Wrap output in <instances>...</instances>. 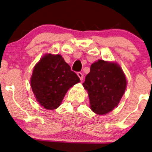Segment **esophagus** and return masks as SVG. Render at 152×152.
<instances>
[{"mask_svg": "<svg viewBox=\"0 0 152 152\" xmlns=\"http://www.w3.org/2000/svg\"><path fill=\"white\" fill-rule=\"evenodd\" d=\"M77 75H78V77H79V78H80V80H83V73H81V72H78L77 73Z\"/></svg>", "mask_w": 152, "mask_h": 152, "instance_id": "1", "label": "esophagus"}]
</instances>
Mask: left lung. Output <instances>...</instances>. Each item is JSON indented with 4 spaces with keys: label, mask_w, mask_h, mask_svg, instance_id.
<instances>
[{
    "label": "left lung",
    "mask_w": 152,
    "mask_h": 152,
    "mask_svg": "<svg viewBox=\"0 0 152 152\" xmlns=\"http://www.w3.org/2000/svg\"><path fill=\"white\" fill-rule=\"evenodd\" d=\"M83 86L88 91L91 109L102 115L118 105L126 90V80L117 64L99 60L91 66Z\"/></svg>",
    "instance_id": "obj_1"
}]
</instances>
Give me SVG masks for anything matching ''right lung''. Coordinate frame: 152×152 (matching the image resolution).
<instances>
[{
	"instance_id": "obj_1",
	"label": "right lung",
	"mask_w": 152,
	"mask_h": 152,
	"mask_svg": "<svg viewBox=\"0 0 152 152\" xmlns=\"http://www.w3.org/2000/svg\"><path fill=\"white\" fill-rule=\"evenodd\" d=\"M78 82V76L58 54L44 56L34 67L31 78L36 100L49 110L57 109L69 88Z\"/></svg>"
}]
</instances>
